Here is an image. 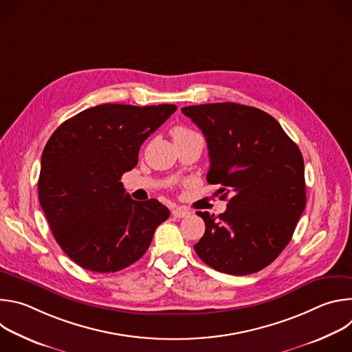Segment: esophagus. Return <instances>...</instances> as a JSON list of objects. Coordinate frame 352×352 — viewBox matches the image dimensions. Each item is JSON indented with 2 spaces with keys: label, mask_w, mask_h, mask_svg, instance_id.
<instances>
[{
  "label": "esophagus",
  "mask_w": 352,
  "mask_h": 352,
  "mask_svg": "<svg viewBox=\"0 0 352 352\" xmlns=\"http://www.w3.org/2000/svg\"><path fill=\"white\" fill-rule=\"evenodd\" d=\"M189 213H190V212L186 210V209H184V208H177V209L173 210V216H174V217H178V219L186 217Z\"/></svg>",
  "instance_id": "esophagus-1"
}]
</instances>
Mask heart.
<instances>
[{"mask_svg": "<svg viewBox=\"0 0 352 352\" xmlns=\"http://www.w3.org/2000/svg\"><path fill=\"white\" fill-rule=\"evenodd\" d=\"M195 136H199V135L185 126H177L173 129L174 140H182V139H189V138H195Z\"/></svg>", "mask_w": 352, "mask_h": 352, "instance_id": "b5f03b06", "label": "heart"}]
</instances>
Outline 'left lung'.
I'll return each instance as SVG.
<instances>
[{
    "mask_svg": "<svg viewBox=\"0 0 352 352\" xmlns=\"http://www.w3.org/2000/svg\"><path fill=\"white\" fill-rule=\"evenodd\" d=\"M204 132L210 157L206 175L228 199L219 217L196 212L206 231L197 256L217 272L245 276L269 266L291 241L307 205L304 159L267 113L236 103L181 110Z\"/></svg>",
    "mask_w": 352,
    "mask_h": 352,
    "instance_id": "1",
    "label": "left lung"
}]
</instances>
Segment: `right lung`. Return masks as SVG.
I'll return each instance as SVG.
<instances>
[{"label":"right lung","mask_w":352,"mask_h":352,"mask_svg":"<svg viewBox=\"0 0 352 352\" xmlns=\"http://www.w3.org/2000/svg\"><path fill=\"white\" fill-rule=\"evenodd\" d=\"M175 104H100L63 122L41 155L38 200L64 252L80 267L114 273L140 259L170 210L136 202L121 177L138 164L142 143Z\"/></svg>","instance_id":"1"}]
</instances>
